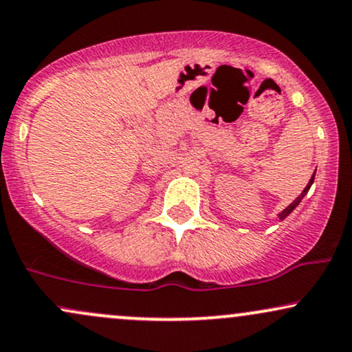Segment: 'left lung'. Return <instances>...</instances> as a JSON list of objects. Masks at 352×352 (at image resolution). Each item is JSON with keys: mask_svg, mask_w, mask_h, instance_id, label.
<instances>
[{"mask_svg": "<svg viewBox=\"0 0 352 352\" xmlns=\"http://www.w3.org/2000/svg\"><path fill=\"white\" fill-rule=\"evenodd\" d=\"M314 173H316V172H314ZM314 173H313V177H311L309 184H308V185H306V188H305V190H302V193H301V195H300V197H298V199H296V200H294V201H293V204H292V205H289V207H288V208H285V210H283V212L280 213V218H281V220H285V218H286V217H288V215H289V213H292L294 208H296V205H298V204H300V201L302 200V197H305V195H306V193H308V190H309V187H311V184H313V182H314Z\"/></svg>", "mask_w": 352, "mask_h": 352, "instance_id": "1", "label": "left lung"}]
</instances>
